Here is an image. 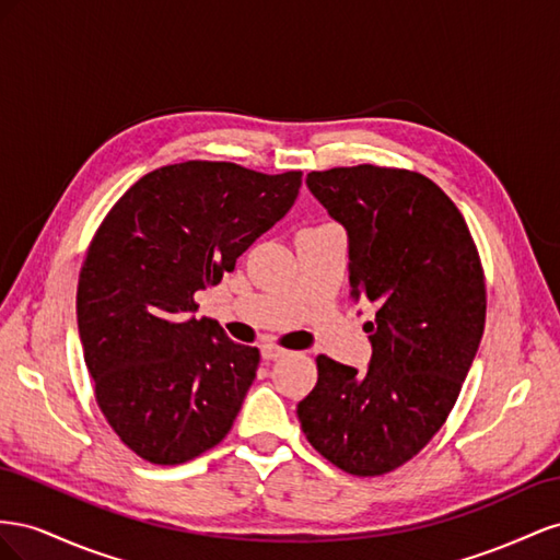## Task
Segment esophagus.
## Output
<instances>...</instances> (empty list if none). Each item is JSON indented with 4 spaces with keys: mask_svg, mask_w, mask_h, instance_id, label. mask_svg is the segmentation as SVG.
Returning <instances> with one entry per match:
<instances>
[{
    "mask_svg": "<svg viewBox=\"0 0 560 560\" xmlns=\"http://www.w3.org/2000/svg\"><path fill=\"white\" fill-rule=\"evenodd\" d=\"M260 351H262V359L265 361H277V359L289 354V351H285L283 347H279V345H262Z\"/></svg>",
    "mask_w": 560,
    "mask_h": 560,
    "instance_id": "1",
    "label": "esophagus"
}]
</instances>
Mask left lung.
<instances>
[{"label":"left lung","instance_id":"obj_1","mask_svg":"<svg viewBox=\"0 0 560 560\" xmlns=\"http://www.w3.org/2000/svg\"><path fill=\"white\" fill-rule=\"evenodd\" d=\"M307 187L347 230L351 298L377 312L363 326L369 371L322 354L298 418L335 467L380 476L418 455L457 401L483 338V267L457 206L420 173L361 164L312 171Z\"/></svg>","mask_w":560,"mask_h":560}]
</instances>
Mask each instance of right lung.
Segmentation results:
<instances>
[{
    "label": "right lung",
    "instance_id": "add662e5",
    "mask_svg": "<svg viewBox=\"0 0 560 560\" xmlns=\"http://www.w3.org/2000/svg\"><path fill=\"white\" fill-rule=\"evenodd\" d=\"M302 173L183 162L112 206L77 285V326L95 401L115 434L152 465H183L228 436L255 380L258 347L197 318L255 238L291 211Z\"/></svg>",
    "mask_w": 560,
    "mask_h": 560
}]
</instances>
